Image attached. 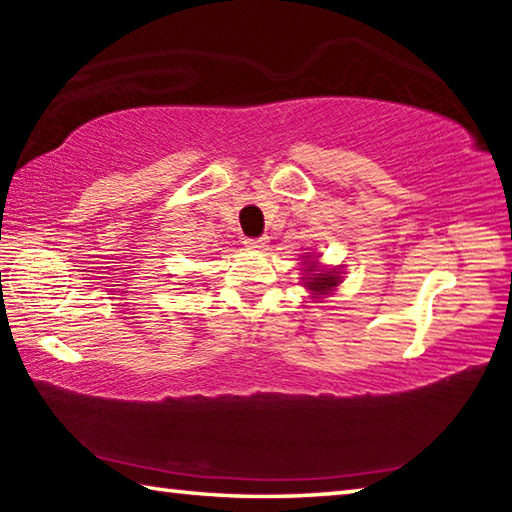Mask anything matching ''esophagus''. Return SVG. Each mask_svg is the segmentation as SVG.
Segmentation results:
<instances>
[{
  "mask_svg": "<svg viewBox=\"0 0 512 512\" xmlns=\"http://www.w3.org/2000/svg\"><path fill=\"white\" fill-rule=\"evenodd\" d=\"M244 244L248 246V248H253V250H262V248H266V237H248Z\"/></svg>",
  "mask_w": 512,
  "mask_h": 512,
  "instance_id": "34e87169",
  "label": "esophagus"
}]
</instances>
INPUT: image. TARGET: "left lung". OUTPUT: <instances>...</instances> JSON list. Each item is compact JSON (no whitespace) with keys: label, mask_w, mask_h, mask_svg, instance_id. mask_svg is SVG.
I'll return each mask as SVG.
<instances>
[{"label":"left lung","mask_w":512,"mask_h":512,"mask_svg":"<svg viewBox=\"0 0 512 512\" xmlns=\"http://www.w3.org/2000/svg\"><path fill=\"white\" fill-rule=\"evenodd\" d=\"M309 262V259H307ZM305 277H302V282H305V287L309 291H314L316 296H325V293L332 291L336 284H339V275L336 271H323V268H316V264H307L305 268Z\"/></svg>","instance_id":"left-lung-1"}]
</instances>
